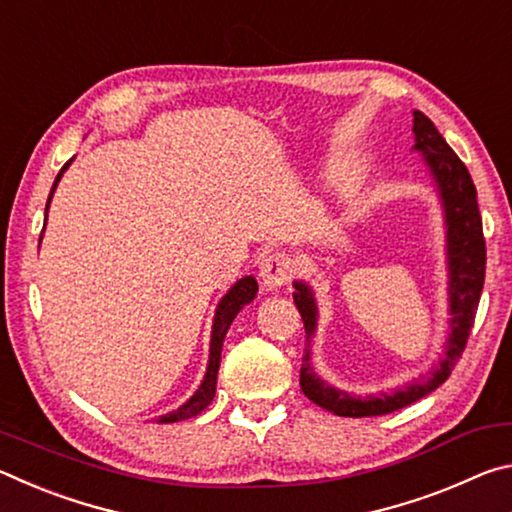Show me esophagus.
I'll return each instance as SVG.
<instances>
[{
    "label": "esophagus",
    "instance_id": "obj_1",
    "mask_svg": "<svg viewBox=\"0 0 512 512\" xmlns=\"http://www.w3.org/2000/svg\"><path fill=\"white\" fill-rule=\"evenodd\" d=\"M296 275V262L287 253H273L262 259V266H259V277H262V284L266 289H280L284 284H289Z\"/></svg>",
    "mask_w": 512,
    "mask_h": 512
}]
</instances>
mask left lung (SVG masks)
<instances>
[{"instance_id":"obj_1","label":"left lung","mask_w":512,"mask_h":512,"mask_svg":"<svg viewBox=\"0 0 512 512\" xmlns=\"http://www.w3.org/2000/svg\"><path fill=\"white\" fill-rule=\"evenodd\" d=\"M413 133H415V149L424 153L429 169L436 180L440 198L445 207V223H447V259H449V311H452V334H449L447 354L440 361V366L429 372L413 384L397 388L395 393L370 395V397H352L343 391L327 386L323 379L316 377L314 368L309 363V339L316 329V305L314 296L307 289V284L296 282V293L293 302L305 323L307 348L302 354L300 368V386L311 402L323 406L325 411L343 418H370V415H386L397 409H404L413 402L422 400L424 395L443 384L452 375L454 366L461 359L465 343L470 339L476 309H479V298L485 280V239H483V223L479 214V203H476V187L472 183L470 171H467L461 158L449 149L445 137L438 133L433 121L424 112H413Z\"/></svg>"}]
</instances>
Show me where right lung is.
<instances>
[{
  "label": "right lung",
  "mask_w": 512,
  "mask_h": 512,
  "mask_svg": "<svg viewBox=\"0 0 512 512\" xmlns=\"http://www.w3.org/2000/svg\"><path fill=\"white\" fill-rule=\"evenodd\" d=\"M69 164H72V160L65 162V167L60 169V173H58L56 180H54V187H51V194H54L58 180H60V176H63V171L69 167ZM51 194H49V201H51ZM49 201H47L45 210H49ZM255 293H257V282H255V277H250V275L248 277H241V280L235 284V287H232L228 293H225L223 300L219 302V307H216L214 329H212V348H210V366H207V372H205V379H203L201 388H198V391L192 395V400L185 402L178 411L162 415L160 422H176V420L194 418V415H198L203 409H207V404L214 400L216 375H219L223 339H225V334H228L232 320H235V316L239 314V311L244 309V305H248V302L255 298Z\"/></svg>",
  "instance_id": "obj_1"
}]
</instances>
